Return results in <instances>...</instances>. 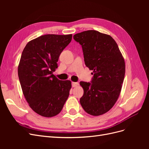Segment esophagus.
<instances>
[{"label": "esophagus", "instance_id": "obj_1", "mask_svg": "<svg viewBox=\"0 0 149 149\" xmlns=\"http://www.w3.org/2000/svg\"><path fill=\"white\" fill-rule=\"evenodd\" d=\"M79 85V83H76V82H72V86L73 87H76L78 86Z\"/></svg>", "mask_w": 149, "mask_h": 149}]
</instances>
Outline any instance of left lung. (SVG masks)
<instances>
[{"label":"left lung","mask_w":149,"mask_h":149,"mask_svg":"<svg viewBox=\"0 0 149 149\" xmlns=\"http://www.w3.org/2000/svg\"><path fill=\"white\" fill-rule=\"evenodd\" d=\"M73 38L83 48L85 65L94 74L91 83L81 81L83 109L97 116L114 106L120 93L125 65L118 44L110 35L96 30L76 33Z\"/></svg>","instance_id":"left-lung-1"}]
</instances>
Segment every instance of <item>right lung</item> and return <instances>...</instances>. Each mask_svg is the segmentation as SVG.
Wrapping results in <instances>:
<instances>
[{
    "instance_id": "add662e5",
    "label": "right lung",
    "mask_w": 149,
    "mask_h": 149,
    "mask_svg": "<svg viewBox=\"0 0 149 149\" xmlns=\"http://www.w3.org/2000/svg\"><path fill=\"white\" fill-rule=\"evenodd\" d=\"M72 39L70 35H44L30 41L22 53L18 75L29 106L38 114L52 118L62 110L71 82L53 74L61 53Z\"/></svg>"
}]
</instances>
